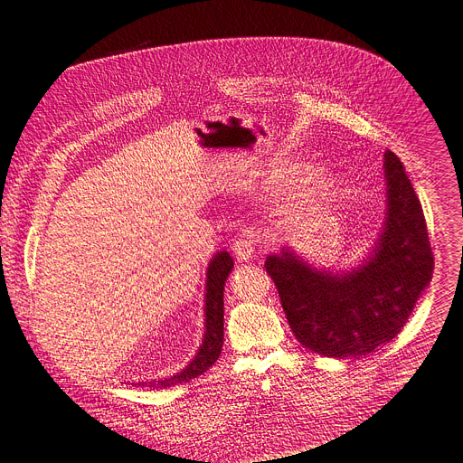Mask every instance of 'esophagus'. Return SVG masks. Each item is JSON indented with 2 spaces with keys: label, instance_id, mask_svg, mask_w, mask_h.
<instances>
[{
  "label": "esophagus",
  "instance_id": "esophagus-1",
  "mask_svg": "<svg viewBox=\"0 0 463 463\" xmlns=\"http://www.w3.org/2000/svg\"><path fill=\"white\" fill-rule=\"evenodd\" d=\"M232 251H234V255H236V259H238L240 262H248V260H251L253 255H255V243H253L251 238L241 236V238H238V240L232 243Z\"/></svg>",
  "mask_w": 463,
  "mask_h": 463
}]
</instances>
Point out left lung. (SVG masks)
Masks as SVG:
<instances>
[{
	"instance_id": "1",
	"label": "left lung",
	"mask_w": 463,
	"mask_h": 463,
	"mask_svg": "<svg viewBox=\"0 0 463 463\" xmlns=\"http://www.w3.org/2000/svg\"><path fill=\"white\" fill-rule=\"evenodd\" d=\"M383 173L385 220L361 264L345 271L317 268L292 248L266 257L292 333L326 357H361L392 341L432 281L422 206L391 150L383 154Z\"/></svg>"
}]
</instances>
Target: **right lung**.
Segmentation results:
<instances>
[{
  "label": "right lung",
  "mask_w": 463,
  "mask_h": 463,
  "mask_svg": "<svg viewBox=\"0 0 463 463\" xmlns=\"http://www.w3.org/2000/svg\"><path fill=\"white\" fill-rule=\"evenodd\" d=\"M234 268V260L227 251H218L206 268V292H204V335L203 343L194 359L180 373L164 378L139 382L136 385L148 389H165L176 383H188L201 376L218 361L223 348V290L229 273Z\"/></svg>",
  "instance_id": "add662e5"
}]
</instances>
